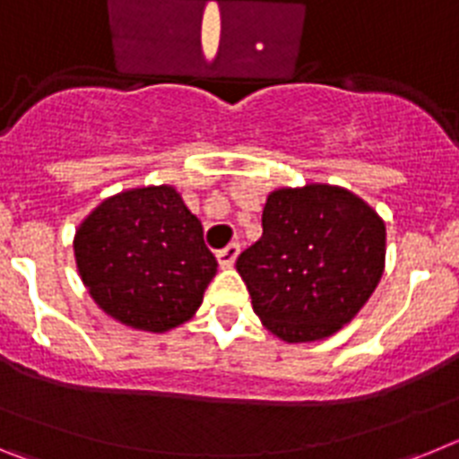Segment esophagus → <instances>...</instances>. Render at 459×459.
<instances>
[{
	"instance_id": "esophagus-1",
	"label": "esophagus",
	"mask_w": 459,
	"mask_h": 459,
	"mask_svg": "<svg viewBox=\"0 0 459 459\" xmlns=\"http://www.w3.org/2000/svg\"><path fill=\"white\" fill-rule=\"evenodd\" d=\"M238 253H241L238 243H230L227 248L218 250L216 259H218V264H221V269H232L234 262H237V257H238Z\"/></svg>"
}]
</instances>
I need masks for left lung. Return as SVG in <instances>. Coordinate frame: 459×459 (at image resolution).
<instances>
[{
	"label": "left lung",
	"instance_id": "1",
	"mask_svg": "<svg viewBox=\"0 0 459 459\" xmlns=\"http://www.w3.org/2000/svg\"><path fill=\"white\" fill-rule=\"evenodd\" d=\"M386 266V222L342 186L275 188L262 237L237 259L259 322L282 342H317L359 315Z\"/></svg>",
	"mask_w": 459,
	"mask_h": 459
}]
</instances>
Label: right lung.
<instances>
[{
  "mask_svg": "<svg viewBox=\"0 0 459 459\" xmlns=\"http://www.w3.org/2000/svg\"><path fill=\"white\" fill-rule=\"evenodd\" d=\"M73 253L96 306L147 333L188 322L218 269L200 218L169 184L105 197L75 230Z\"/></svg>",
  "mask_w": 459,
  "mask_h": 459,
  "instance_id": "add662e5",
  "label": "right lung"
}]
</instances>
